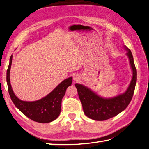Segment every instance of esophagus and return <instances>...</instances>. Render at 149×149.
<instances>
[{"mask_svg":"<svg viewBox=\"0 0 149 149\" xmlns=\"http://www.w3.org/2000/svg\"><path fill=\"white\" fill-rule=\"evenodd\" d=\"M80 76L79 75V74H74L73 76V80H74V81H77L78 80H80Z\"/></svg>","mask_w":149,"mask_h":149,"instance_id":"esophagus-1","label":"esophagus"}]
</instances>
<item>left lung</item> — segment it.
<instances>
[{
    "mask_svg": "<svg viewBox=\"0 0 149 149\" xmlns=\"http://www.w3.org/2000/svg\"><path fill=\"white\" fill-rule=\"evenodd\" d=\"M123 47L127 51L126 55L132 72L131 81L123 93L113 98H104L82 84H75L84 114L91 119L104 121L114 117L125 110L131 101L137 80V71L131 51L125 45H123Z\"/></svg>",
    "mask_w": 149,
    "mask_h": 149,
    "instance_id": "1",
    "label": "left lung"
}]
</instances>
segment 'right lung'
Listing matches in <instances>:
<instances>
[{"label":"right lung","instance_id":"obj_1","mask_svg":"<svg viewBox=\"0 0 149 149\" xmlns=\"http://www.w3.org/2000/svg\"><path fill=\"white\" fill-rule=\"evenodd\" d=\"M13 56H11L7 70L6 81L10 98L16 107L25 116L38 123H49L58 117L61 103L67 88L71 86L72 78L65 79L44 98L33 102L23 101L15 95L10 83V69Z\"/></svg>","mask_w":149,"mask_h":149}]
</instances>
